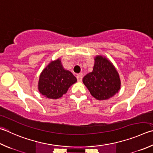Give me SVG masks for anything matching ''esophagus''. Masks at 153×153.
I'll use <instances>...</instances> for the list:
<instances>
[{
    "label": "esophagus",
    "instance_id": "obj_1",
    "mask_svg": "<svg viewBox=\"0 0 153 153\" xmlns=\"http://www.w3.org/2000/svg\"><path fill=\"white\" fill-rule=\"evenodd\" d=\"M77 81L78 82H82V74H78L77 76Z\"/></svg>",
    "mask_w": 153,
    "mask_h": 153
}]
</instances>
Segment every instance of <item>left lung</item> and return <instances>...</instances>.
<instances>
[{"label":"left lung","mask_w":153,"mask_h":153,"mask_svg":"<svg viewBox=\"0 0 153 153\" xmlns=\"http://www.w3.org/2000/svg\"><path fill=\"white\" fill-rule=\"evenodd\" d=\"M82 81L91 95L98 100L112 98L121 87L120 76L114 65L101 55L94 57L92 71L86 74Z\"/></svg>","instance_id":"1"}]
</instances>
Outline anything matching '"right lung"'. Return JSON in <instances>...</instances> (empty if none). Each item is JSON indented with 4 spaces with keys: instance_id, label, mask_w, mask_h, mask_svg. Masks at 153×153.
I'll return each instance as SVG.
<instances>
[{
    "instance_id": "right-lung-1",
    "label": "right lung",
    "mask_w": 153,
    "mask_h": 153,
    "mask_svg": "<svg viewBox=\"0 0 153 153\" xmlns=\"http://www.w3.org/2000/svg\"><path fill=\"white\" fill-rule=\"evenodd\" d=\"M76 82V77L70 71L64 69L61 59L58 58L51 61L41 71L38 90L47 98L58 99Z\"/></svg>"
}]
</instances>
